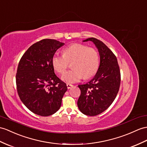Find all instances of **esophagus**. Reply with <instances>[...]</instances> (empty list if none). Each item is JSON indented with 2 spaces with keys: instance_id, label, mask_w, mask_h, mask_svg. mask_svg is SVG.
I'll return each mask as SVG.
<instances>
[{
  "instance_id": "esophagus-1",
  "label": "esophagus",
  "mask_w": 147,
  "mask_h": 147,
  "mask_svg": "<svg viewBox=\"0 0 147 147\" xmlns=\"http://www.w3.org/2000/svg\"><path fill=\"white\" fill-rule=\"evenodd\" d=\"M73 85H71V84H67V88L68 89H69V88H70L71 87H73Z\"/></svg>"
}]
</instances>
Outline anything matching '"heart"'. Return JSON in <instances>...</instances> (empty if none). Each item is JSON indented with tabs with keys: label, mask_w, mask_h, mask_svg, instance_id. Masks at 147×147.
<instances>
[{
	"label": "heart",
	"mask_w": 147,
	"mask_h": 147,
	"mask_svg": "<svg viewBox=\"0 0 147 147\" xmlns=\"http://www.w3.org/2000/svg\"><path fill=\"white\" fill-rule=\"evenodd\" d=\"M63 55L55 53L52 59L53 69L59 74H63L72 62V70L65 71L62 77V81L74 83L84 77L88 78L94 76L98 70L100 57L94 48L82 44H74L63 49Z\"/></svg>",
	"instance_id": "1"
}]
</instances>
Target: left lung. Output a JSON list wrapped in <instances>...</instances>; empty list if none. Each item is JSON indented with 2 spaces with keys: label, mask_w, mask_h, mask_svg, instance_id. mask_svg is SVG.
<instances>
[{
  "label": "left lung",
  "mask_w": 147,
  "mask_h": 147,
  "mask_svg": "<svg viewBox=\"0 0 147 147\" xmlns=\"http://www.w3.org/2000/svg\"><path fill=\"white\" fill-rule=\"evenodd\" d=\"M87 41L92 42L98 49L100 65L91 80L78 85L81 94L77 105L82 113L95 116L108 109L116 98L120 85V71L116 56L104 43L93 37L83 40Z\"/></svg>",
  "instance_id": "obj_1"
}]
</instances>
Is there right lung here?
I'll use <instances>...</instances> for the list:
<instances>
[{"label":"right lung","instance_id":"right-lung-1","mask_svg":"<svg viewBox=\"0 0 147 147\" xmlns=\"http://www.w3.org/2000/svg\"><path fill=\"white\" fill-rule=\"evenodd\" d=\"M64 43L43 39L31 45L21 58L16 74L17 92L31 112L47 117L60 108L67 87L57 77L52 59Z\"/></svg>","mask_w":147,"mask_h":147}]
</instances>
